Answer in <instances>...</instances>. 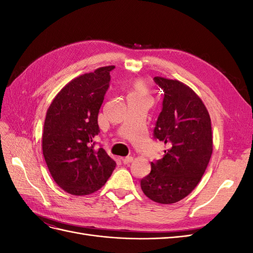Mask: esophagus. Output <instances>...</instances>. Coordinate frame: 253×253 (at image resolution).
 I'll use <instances>...</instances> for the list:
<instances>
[{"label":"esophagus","instance_id":"1","mask_svg":"<svg viewBox=\"0 0 253 253\" xmlns=\"http://www.w3.org/2000/svg\"><path fill=\"white\" fill-rule=\"evenodd\" d=\"M133 162V157L132 156H127V157H125L122 158V163H124L125 165H128L129 163Z\"/></svg>","mask_w":253,"mask_h":253}]
</instances>
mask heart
I'll return each instance as SVG.
<instances>
[{
	"mask_svg": "<svg viewBox=\"0 0 253 253\" xmlns=\"http://www.w3.org/2000/svg\"><path fill=\"white\" fill-rule=\"evenodd\" d=\"M148 95V87L141 80H136L129 87V97H145Z\"/></svg>",
	"mask_w": 253,
	"mask_h": 253,
	"instance_id": "obj_1",
	"label": "heart"
}]
</instances>
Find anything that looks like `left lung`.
Listing matches in <instances>:
<instances>
[{"mask_svg":"<svg viewBox=\"0 0 253 253\" xmlns=\"http://www.w3.org/2000/svg\"><path fill=\"white\" fill-rule=\"evenodd\" d=\"M154 80L164 90L154 137L169 149L151 163L140 187L153 202L169 205L192 192L208 167L213 151L211 119L202 99L185 83L164 77Z\"/></svg>","mask_w":253,"mask_h":253,"instance_id":"1","label":"left lung"}]
</instances>
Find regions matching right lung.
I'll list each match as a JSON object with an SVG mask.
<instances>
[{"label":"right lung","instance_id":"obj_1","mask_svg":"<svg viewBox=\"0 0 253 253\" xmlns=\"http://www.w3.org/2000/svg\"><path fill=\"white\" fill-rule=\"evenodd\" d=\"M114 65L99 67L68 82L53 98L42 135L45 163L57 185L73 195L100 189L116 163L102 148L96 149L98 114Z\"/></svg>","mask_w":253,"mask_h":253}]
</instances>
